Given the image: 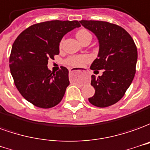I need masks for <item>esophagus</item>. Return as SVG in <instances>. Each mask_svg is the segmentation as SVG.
<instances>
[{
  "instance_id": "obj_1",
  "label": "esophagus",
  "mask_w": 150,
  "mask_h": 150,
  "mask_svg": "<svg viewBox=\"0 0 150 150\" xmlns=\"http://www.w3.org/2000/svg\"><path fill=\"white\" fill-rule=\"evenodd\" d=\"M76 71H81V69H72L71 71H70V73H73V72H76Z\"/></svg>"
}]
</instances>
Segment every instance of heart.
<instances>
[{
    "label": "heart",
    "instance_id": "1",
    "mask_svg": "<svg viewBox=\"0 0 150 150\" xmlns=\"http://www.w3.org/2000/svg\"><path fill=\"white\" fill-rule=\"evenodd\" d=\"M77 39L80 41L81 43H83L84 41L88 40V39H92V35L89 30L86 29H81L76 34ZM63 44V40H61L60 43V47H61ZM90 56H71L69 58H67L65 60V63L72 67H81L85 65L86 63H89L90 61Z\"/></svg>",
    "mask_w": 150,
    "mask_h": 150
}]
</instances>
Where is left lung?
Here are the masks:
<instances>
[{"mask_svg": "<svg viewBox=\"0 0 150 150\" xmlns=\"http://www.w3.org/2000/svg\"><path fill=\"white\" fill-rule=\"evenodd\" d=\"M80 23L94 33L99 43L98 57L90 69H104L102 76H91L95 94L89 102L98 107H109L123 98L134 78L137 46L131 35L118 25L92 20H81Z\"/></svg>", "mask_w": 150, "mask_h": 150, "instance_id": "1", "label": "left lung"}]
</instances>
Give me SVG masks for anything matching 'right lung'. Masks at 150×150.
<instances>
[{"label":"right lung","mask_w":150,"mask_h":150,"mask_svg":"<svg viewBox=\"0 0 150 150\" xmlns=\"http://www.w3.org/2000/svg\"><path fill=\"white\" fill-rule=\"evenodd\" d=\"M81 25L78 21L53 20L37 23L15 39L9 57V69L22 97L41 108H51L62 100L69 85V70L56 73L47 68L48 59L59 55L64 35Z\"/></svg>","instance_id":"obj_1"}]
</instances>
